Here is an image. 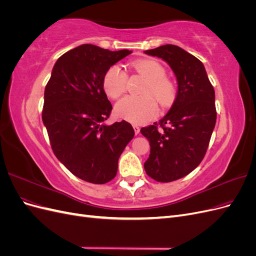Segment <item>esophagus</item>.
I'll use <instances>...</instances> for the list:
<instances>
[{
	"label": "esophagus",
	"mask_w": 256,
	"mask_h": 256,
	"mask_svg": "<svg viewBox=\"0 0 256 256\" xmlns=\"http://www.w3.org/2000/svg\"><path fill=\"white\" fill-rule=\"evenodd\" d=\"M132 127H134V132H136V134H138V132H140V127H138V125H132Z\"/></svg>",
	"instance_id": "obj_1"
}]
</instances>
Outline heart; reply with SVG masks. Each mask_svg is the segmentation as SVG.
Instances as JSON below:
<instances>
[{
  "instance_id": "obj_1",
  "label": "heart",
  "mask_w": 256,
  "mask_h": 256,
  "mask_svg": "<svg viewBox=\"0 0 256 256\" xmlns=\"http://www.w3.org/2000/svg\"><path fill=\"white\" fill-rule=\"evenodd\" d=\"M134 70L145 80L140 88L141 96H127L115 106L118 118L140 124L152 118L157 113L154 100L162 108L171 106L176 98V85L166 76V69L154 60H140L131 64ZM127 74L118 65L111 66L102 80L104 90L112 99L120 98L127 90Z\"/></svg>"
}]
</instances>
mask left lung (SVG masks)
Segmentation results:
<instances>
[{"label":"left lung","instance_id":"8db88e82","mask_svg":"<svg viewBox=\"0 0 256 256\" xmlns=\"http://www.w3.org/2000/svg\"><path fill=\"white\" fill-rule=\"evenodd\" d=\"M145 53L164 60L178 83L171 110L141 129L150 145L146 174L170 182L191 173L205 156L216 120L214 90L202 62L177 46L164 44Z\"/></svg>","mask_w":256,"mask_h":256}]
</instances>
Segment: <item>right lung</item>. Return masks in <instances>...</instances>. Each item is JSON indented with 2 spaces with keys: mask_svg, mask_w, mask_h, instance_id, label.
<instances>
[{
  "mask_svg": "<svg viewBox=\"0 0 256 256\" xmlns=\"http://www.w3.org/2000/svg\"><path fill=\"white\" fill-rule=\"evenodd\" d=\"M131 51L82 44L63 54L44 88L42 122L52 150L74 176L92 184L109 182L118 159L134 136L126 120L108 126L112 104L102 80L112 65Z\"/></svg>",
  "mask_w": 256,
  "mask_h": 256,
  "instance_id": "obj_1",
  "label": "right lung"
}]
</instances>
